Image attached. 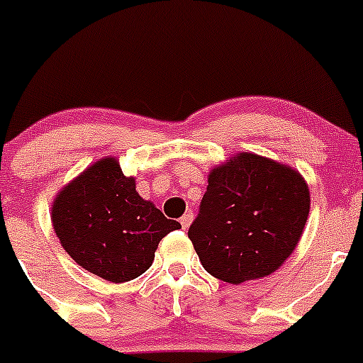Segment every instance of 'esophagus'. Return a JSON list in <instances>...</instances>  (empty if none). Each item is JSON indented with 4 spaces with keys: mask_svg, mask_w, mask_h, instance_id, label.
I'll use <instances>...</instances> for the list:
<instances>
[{
    "mask_svg": "<svg viewBox=\"0 0 363 363\" xmlns=\"http://www.w3.org/2000/svg\"><path fill=\"white\" fill-rule=\"evenodd\" d=\"M192 220H194V214L187 213V214H184V216L179 218V223H182V227H184V229H189V225L192 223Z\"/></svg>",
    "mask_w": 363,
    "mask_h": 363,
    "instance_id": "1",
    "label": "esophagus"
}]
</instances>
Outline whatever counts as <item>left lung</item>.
<instances>
[{"mask_svg":"<svg viewBox=\"0 0 363 363\" xmlns=\"http://www.w3.org/2000/svg\"><path fill=\"white\" fill-rule=\"evenodd\" d=\"M189 227L203 269L227 284L265 278L293 255L311 209L309 185L291 165L238 152L211 169Z\"/></svg>","mask_w":363,"mask_h":363,"instance_id":"8db88e82","label":"left lung"}]
</instances>
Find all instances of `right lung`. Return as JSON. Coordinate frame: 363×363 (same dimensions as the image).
I'll return each instance as SVG.
<instances>
[{
	"label": "right lung",
	"mask_w": 363,
	"mask_h": 363,
	"mask_svg": "<svg viewBox=\"0 0 363 363\" xmlns=\"http://www.w3.org/2000/svg\"><path fill=\"white\" fill-rule=\"evenodd\" d=\"M50 220L67 255L112 284L143 274L160 240L182 227L138 194L136 179L125 176L112 156L94 162L60 189Z\"/></svg>",
	"instance_id": "right-lung-1"
}]
</instances>
